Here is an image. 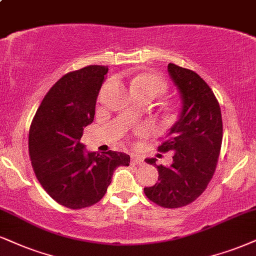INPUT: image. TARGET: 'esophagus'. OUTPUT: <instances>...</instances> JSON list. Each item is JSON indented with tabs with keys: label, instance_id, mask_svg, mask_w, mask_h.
I'll use <instances>...</instances> for the list:
<instances>
[{
	"label": "esophagus",
	"instance_id": "esophagus-1",
	"mask_svg": "<svg viewBox=\"0 0 256 256\" xmlns=\"http://www.w3.org/2000/svg\"><path fill=\"white\" fill-rule=\"evenodd\" d=\"M132 162L134 165H141V164H144V159L138 156H132Z\"/></svg>",
	"mask_w": 256,
	"mask_h": 256
}]
</instances>
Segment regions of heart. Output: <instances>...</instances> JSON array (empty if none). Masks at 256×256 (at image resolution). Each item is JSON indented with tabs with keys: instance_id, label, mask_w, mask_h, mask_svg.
Wrapping results in <instances>:
<instances>
[{
	"instance_id": "1",
	"label": "heart",
	"mask_w": 256,
	"mask_h": 256,
	"mask_svg": "<svg viewBox=\"0 0 256 256\" xmlns=\"http://www.w3.org/2000/svg\"><path fill=\"white\" fill-rule=\"evenodd\" d=\"M132 89L138 96H147L154 100L166 92V84L159 76L144 74L135 77L132 80ZM141 132L148 130V127H141Z\"/></svg>"
}]
</instances>
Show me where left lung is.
<instances>
[{"mask_svg": "<svg viewBox=\"0 0 256 256\" xmlns=\"http://www.w3.org/2000/svg\"><path fill=\"white\" fill-rule=\"evenodd\" d=\"M170 78L180 94L182 108L176 122L168 129L166 141L158 150L172 152L170 166H156L158 182L144 188L150 200L164 208H180L203 194L215 173L223 136L222 115L215 94L196 72L171 64Z\"/></svg>", "mask_w": 256, "mask_h": 256, "instance_id": "1", "label": "left lung"}]
</instances>
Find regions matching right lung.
<instances>
[{"label":"right lung","instance_id":"1","mask_svg":"<svg viewBox=\"0 0 256 256\" xmlns=\"http://www.w3.org/2000/svg\"><path fill=\"white\" fill-rule=\"evenodd\" d=\"M106 74V66L90 65L62 76L30 124L28 148L38 180L56 203L70 209L100 202L116 167L130 162L126 153L88 152L80 144L84 128L94 121Z\"/></svg>","mask_w":256,"mask_h":256}]
</instances>
